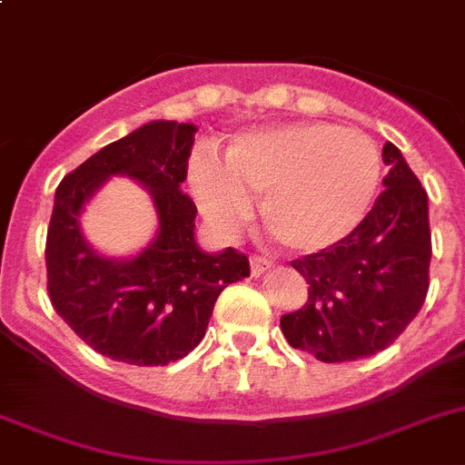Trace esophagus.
Returning a JSON list of instances; mask_svg holds the SVG:
<instances>
[{"instance_id":"esophagus-1","label":"esophagus","mask_w":465,"mask_h":465,"mask_svg":"<svg viewBox=\"0 0 465 465\" xmlns=\"http://www.w3.org/2000/svg\"><path fill=\"white\" fill-rule=\"evenodd\" d=\"M271 269V262L266 257H257V254H252L250 257V271H252V275H262L263 271Z\"/></svg>"}]
</instances>
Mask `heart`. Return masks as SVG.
<instances>
[{
  "instance_id": "1",
  "label": "heart",
  "mask_w": 465,
  "mask_h": 465,
  "mask_svg": "<svg viewBox=\"0 0 465 465\" xmlns=\"http://www.w3.org/2000/svg\"><path fill=\"white\" fill-rule=\"evenodd\" d=\"M192 190L223 232L250 215V196H262L266 232L294 252H320L361 224L382 183V154L359 129L331 123H290L241 134L224 166L196 154Z\"/></svg>"
}]
</instances>
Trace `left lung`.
<instances>
[{
  "mask_svg": "<svg viewBox=\"0 0 465 465\" xmlns=\"http://www.w3.org/2000/svg\"><path fill=\"white\" fill-rule=\"evenodd\" d=\"M384 190L357 229L294 259L308 301L280 317L284 338L324 363L354 361L389 347L415 320L429 292V196L394 143Z\"/></svg>",
  "mask_w": 465,
  "mask_h": 465,
  "instance_id": "obj_1",
  "label": "left lung"
}]
</instances>
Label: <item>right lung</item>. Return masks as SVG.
<instances>
[{"label": "right lung", "mask_w": 465, "mask_h": 465, "mask_svg": "<svg viewBox=\"0 0 465 465\" xmlns=\"http://www.w3.org/2000/svg\"><path fill=\"white\" fill-rule=\"evenodd\" d=\"M196 127L154 120L94 153L57 185L45 238L48 296L57 315L104 357L134 366H166L206 336L215 301L248 278L233 248L203 252L194 241L196 206L181 190ZM111 174L151 192L161 227L148 249L113 260L89 248L80 213Z\"/></svg>", "instance_id": "1"}]
</instances>
